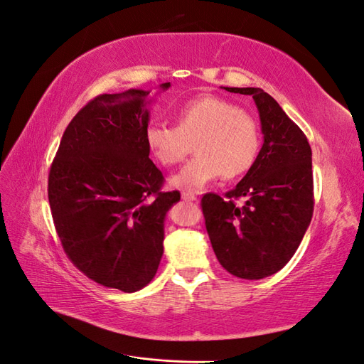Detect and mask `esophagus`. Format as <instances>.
Returning <instances> with one entry per match:
<instances>
[{
	"mask_svg": "<svg viewBox=\"0 0 364 364\" xmlns=\"http://www.w3.org/2000/svg\"><path fill=\"white\" fill-rule=\"evenodd\" d=\"M182 199L185 200V203H193V200H198L195 193H188V191L182 193Z\"/></svg>",
	"mask_w": 364,
	"mask_h": 364,
	"instance_id": "esophagus-1",
	"label": "esophagus"
}]
</instances>
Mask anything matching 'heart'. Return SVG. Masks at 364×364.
<instances>
[{"label": "heart", "mask_w": 364, "mask_h": 364, "mask_svg": "<svg viewBox=\"0 0 364 364\" xmlns=\"http://www.w3.org/2000/svg\"><path fill=\"white\" fill-rule=\"evenodd\" d=\"M144 140L165 166L185 159L195 143L196 157L171 177L174 188L199 191L224 174L237 177L254 165L260 149L255 119L218 96H198L177 109L176 126L151 123Z\"/></svg>", "instance_id": "heart-1"}]
</instances>
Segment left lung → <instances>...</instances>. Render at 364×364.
Instances as JSON below:
<instances>
[{
  "instance_id": "obj_1",
  "label": "left lung",
  "mask_w": 364,
  "mask_h": 364,
  "mask_svg": "<svg viewBox=\"0 0 364 364\" xmlns=\"http://www.w3.org/2000/svg\"><path fill=\"white\" fill-rule=\"evenodd\" d=\"M250 95L263 146L254 165L224 198L207 193L200 205L218 262L232 276L258 280L289 262L313 216L311 148L305 134L262 88L224 87ZM243 198V205L236 199Z\"/></svg>"
}]
</instances>
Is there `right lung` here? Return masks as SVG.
<instances>
[{
    "label": "right lung",
    "mask_w": 364,
    "mask_h": 364,
    "mask_svg": "<svg viewBox=\"0 0 364 364\" xmlns=\"http://www.w3.org/2000/svg\"><path fill=\"white\" fill-rule=\"evenodd\" d=\"M161 84V90L169 88ZM146 90L100 95L62 135L48 199L67 257L88 279L124 293L154 279L164 255L165 216L181 199L161 191L149 159Z\"/></svg>",
    "instance_id": "1"
}]
</instances>
